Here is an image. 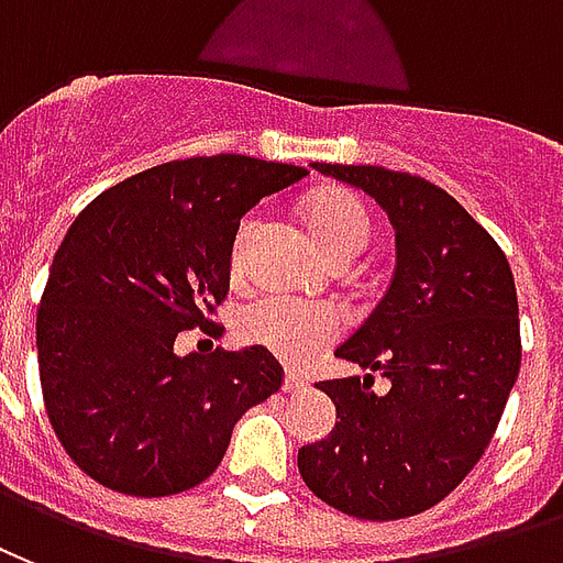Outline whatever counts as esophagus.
Wrapping results in <instances>:
<instances>
[{
	"mask_svg": "<svg viewBox=\"0 0 563 563\" xmlns=\"http://www.w3.org/2000/svg\"><path fill=\"white\" fill-rule=\"evenodd\" d=\"M306 384H309L306 377L297 375L294 368H287V372H285V393H299V389L306 387Z\"/></svg>",
	"mask_w": 563,
	"mask_h": 563,
	"instance_id": "esophagus-1",
	"label": "esophagus"
}]
</instances>
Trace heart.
<instances>
[{
    "label": "heart",
    "mask_w": 563,
    "mask_h": 563,
    "mask_svg": "<svg viewBox=\"0 0 563 563\" xmlns=\"http://www.w3.org/2000/svg\"><path fill=\"white\" fill-rule=\"evenodd\" d=\"M302 219L330 264L356 257L372 233V219H368L366 207L344 188H323V191L306 197ZM252 228L254 219H245L240 224L231 252L233 273H240L242 252H245V240H249ZM236 330L249 344L266 347L269 354L282 356L287 363H306L321 351L323 344L335 339L339 314L330 306H318V302L264 297L242 309Z\"/></svg>",
    "instance_id": "b5f03b06"
}]
</instances>
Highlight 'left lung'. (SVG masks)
Instances as JSON below:
<instances>
[{
    "mask_svg": "<svg viewBox=\"0 0 563 563\" xmlns=\"http://www.w3.org/2000/svg\"><path fill=\"white\" fill-rule=\"evenodd\" d=\"M375 197L396 231V273L335 356L366 368L321 380L335 429L302 446L299 474L335 510L393 522L471 474L498 429L519 363V302L500 245L429 179L372 164H311ZM390 389L375 394L374 375Z\"/></svg>",
    "mask_w": 563,
    "mask_h": 563,
    "instance_id": "8db88e82",
    "label": "left lung"
}]
</instances>
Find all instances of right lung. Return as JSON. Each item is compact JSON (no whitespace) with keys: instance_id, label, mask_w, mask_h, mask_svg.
<instances>
[{"instance_id":"1","label":"right lung","mask_w":563,"mask_h":563,"mask_svg":"<svg viewBox=\"0 0 563 563\" xmlns=\"http://www.w3.org/2000/svg\"><path fill=\"white\" fill-rule=\"evenodd\" d=\"M309 174L249 155L167 162L98 195L53 257L35 321L44 408L65 453L122 495L186 492L219 467L242 413L282 387L266 347L186 354L221 335L240 219Z\"/></svg>"}]
</instances>
